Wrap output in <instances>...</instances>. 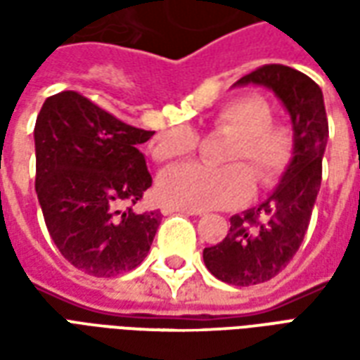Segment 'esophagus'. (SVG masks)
<instances>
[{"label": "esophagus", "mask_w": 360, "mask_h": 360, "mask_svg": "<svg viewBox=\"0 0 360 360\" xmlns=\"http://www.w3.org/2000/svg\"><path fill=\"white\" fill-rule=\"evenodd\" d=\"M173 212H181V214H187V216H202L200 210H193V208H183V206H173V204H164L162 206V214L169 216Z\"/></svg>", "instance_id": "34e87169"}]
</instances>
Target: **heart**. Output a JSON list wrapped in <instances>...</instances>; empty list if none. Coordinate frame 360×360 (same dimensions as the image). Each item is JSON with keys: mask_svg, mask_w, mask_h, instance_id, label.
Listing matches in <instances>:
<instances>
[{"mask_svg": "<svg viewBox=\"0 0 360 360\" xmlns=\"http://www.w3.org/2000/svg\"><path fill=\"white\" fill-rule=\"evenodd\" d=\"M212 127L233 136L226 164L247 162V169L258 185L274 183L291 160V134L271 123L270 105L258 96H243L227 102L212 119ZM196 144L195 131L187 125H177L158 134L152 152L160 162H169L195 152ZM250 188L249 175L241 165L221 169L202 164L177 165L158 181L164 202L193 210L239 206L250 196Z\"/></svg>", "mask_w": 360, "mask_h": 360, "instance_id": "b5f03b06", "label": "heart"}]
</instances>
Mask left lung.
<instances>
[{
    "mask_svg": "<svg viewBox=\"0 0 360 360\" xmlns=\"http://www.w3.org/2000/svg\"><path fill=\"white\" fill-rule=\"evenodd\" d=\"M247 84L271 90L283 103L293 129V152L271 195L231 216L226 239L202 252L210 274L241 287L278 276L299 250L320 191L328 144L324 96L310 77L285 65H264L233 86Z\"/></svg>",
    "mask_w": 360,
    "mask_h": 360,
    "instance_id": "left-lung-1",
    "label": "left lung"
}]
</instances>
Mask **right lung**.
<instances>
[{
  "label": "right lung",
  "instance_id": "obj_1",
  "mask_svg": "<svg viewBox=\"0 0 360 360\" xmlns=\"http://www.w3.org/2000/svg\"><path fill=\"white\" fill-rule=\"evenodd\" d=\"M154 131L119 121L79 92L50 96L36 117V195L59 252L111 278L146 258L162 214L133 208L152 185L141 144Z\"/></svg>",
  "mask_w": 360,
  "mask_h": 360
}]
</instances>
